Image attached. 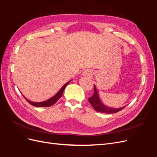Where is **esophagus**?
<instances>
[{
  "instance_id": "esophagus-1",
  "label": "esophagus",
  "mask_w": 157,
  "mask_h": 157,
  "mask_svg": "<svg viewBox=\"0 0 157 157\" xmlns=\"http://www.w3.org/2000/svg\"><path fill=\"white\" fill-rule=\"evenodd\" d=\"M83 74L84 75H90V71H85L83 73Z\"/></svg>"
}]
</instances>
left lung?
I'll list each match as a JSON object with an SVG mask.
<instances>
[{
	"label": "left lung",
	"mask_w": 157,
	"mask_h": 157,
	"mask_svg": "<svg viewBox=\"0 0 157 157\" xmlns=\"http://www.w3.org/2000/svg\"><path fill=\"white\" fill-rule=\"evenodd\" d=\"M94 94L92 95V97L88 98V101L92 105V106L93 107V108L94 109V110H96L98 112L103 113H115L121 111L122 109H123L126 107L125 106L119 109H113V108L106 107L105 105H103V104L101 102L100 99H99L96 88L94 85Z\"/></svg>",
	"instance_id": "left-lung-1"
}]
</instances>
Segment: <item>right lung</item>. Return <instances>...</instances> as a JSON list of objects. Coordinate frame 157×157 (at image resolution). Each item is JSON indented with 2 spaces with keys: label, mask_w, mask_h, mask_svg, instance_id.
<instances>
[{
  "label": "right lung",
  "mask_w": 157,
  "mask_h": 157,
  "mask_svg": "<svg viewBox=\"0 0 157 157\" xmlns=\"http://www.w3.org/2000/svg\"><path fill=\"white\" fill-rule=\"evenodd\" d=\"M71 82L69 81L68 82L66 83L65 84L63 85V86L61 88V90H59V91L57 93L55 96L54 97H52V98L48 99V100H46L45 101H43V102H39V103H35V102H33V101H31L29 100H28V99H27L25 98V99H26V100L29 102L31 105H33V106H35V107H50L52 105H54V104L58 101V99L61 97V96H62V94L63 93V91L64 90L65 88V87L67 86V85L69 84V82Z\"/></svg>",
  "instance_id": "add662e5"
}]
</instances>
